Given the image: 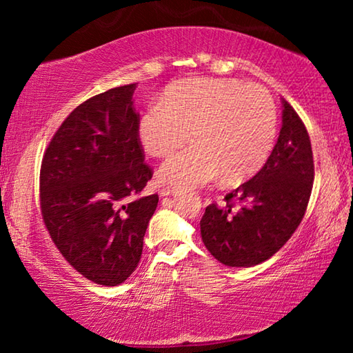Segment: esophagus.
<instances>
[{"label": "esophagus", "mask_w": 353, "mask_h": 353, "mask_svg": "<svg viewBox=\"0 0 353 353\" xmlns=\"http://www.w3.org/2000/svg\"><path fill=\"white\" fill-rule=\"evenodd\" d=\"M174 193H177V188L176 187H162L160 188V194L162 196H171V194H174Z\"/></svg>", "instance_id": "obj_1"}]
</instances>
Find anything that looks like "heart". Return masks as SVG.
Segmentation results:
<instances>
[{"instance_id":"1","label":"heart","mask_w":353,"mask_h":353,"mask_svg":"<svg viewBox=\"0 0 353 353\" xmlns=\"http://www.w3.org/2000/svg\"><path fill=\"white\" fill-rule=\"evenodd\" d=\"M159 179L194 188L224 174L227 182L252 177L266 163L277 132L276 105L265 88L236 79L196 77L172 83L163 101L140 118L139 139L152 157H168Z\"/></svg>"}]
</instances>
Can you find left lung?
I'll use <instances>...</instances> for the list:
<instances>
[{"label":"left lung","instance_id":"1","mask_svg":"<svg viewBox=\"0 0 353 353\" xmlns=\"http://www.w3.org/2000/svg\"><path fill=\"white\" fill-rule=\"evenodd\" d=\"M313 179V151L305 124L283 101L282 129L263 168L225 194V207L210 204L205 208L201 235L208 252L234 268L271 259L301 224ZM236 203L241 204L238 209Z\"/></svg>","mask_w":353,"mask_h":353}]
</instances>
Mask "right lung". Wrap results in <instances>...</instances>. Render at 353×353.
I'll return each mask as SVG.
<instances>
[{"label":"right lung","mask_w":353,"mask_h":353,"mask_svg":"<svg viewBox=\"0 0 353 353\" xmlns=\"http://www.w3.org/2000/svg\"><path fill=\"white\" fill-rule=\"evenodd\" d=\"M137 83L87 99L65 118L43 154L40 210L52 243L74 270L104 286L139 266L159 196L134 109Z\"/></svg>","instance_id":"right-lung-1"}]
</instances>
